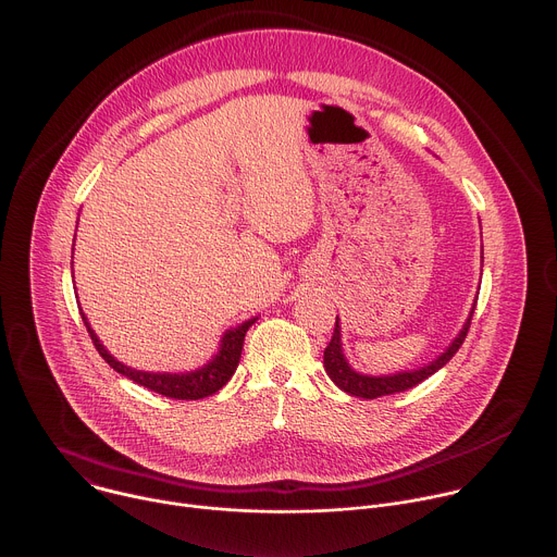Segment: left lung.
Segmentation results:
<instances>
[{
  "instance_id": "1",
  "label": "left lung",
  "mask_w": 557,
  "mask_h": 557,
  "mask_svg": "<svg viewBox=\"0 0 557 557\" xmlns=\"http://www.w3.org/2000/svg\"><path fill=\"white\" fill-rule=\"evenodd\" d=\"M472 312H474V308H472ZM472 312H470L463 330L459 332V336L450 343V347L442 356H437L431 364H426L422 369H416V372H400V374H394V376H362V374L354 372V369L347 364V360L343 356V349H341V330H338V317H336L332 338L323 349V367H325L330 381L338 389H343L345 394L356 396V398L374 400V398H381V396H392V394L413 389L416 385H420L422 381L433 376L437 369H442L457 354V349L463 345V341L468 336V330H470V323H472Z\"/></svg>"
}]
</instances>
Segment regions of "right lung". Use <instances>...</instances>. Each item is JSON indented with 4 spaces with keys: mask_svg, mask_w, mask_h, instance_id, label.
I'll return each instance as SVG.
<instances>
[{
    "mask_svg": "<svg viewBox=\"0 0 557 557\" xmlns=\"http://www.w3.org/2000/svg\"><path fill=\"white\" fill-rule=\"evenodd\" d=\"M83 321H85V327L98 349V354L115 369L117 374L126 376L128 381L154 392V394H161L165 398H174V400H201V398H208L212 394H216L219 389H223L230 379L234 376L236 367L240 362V354H243V343H245V334L247 330L256 323V319H249L245 321L243 325L230 330L225 336H223V343H221V349L219 354L212 358V362H208L206 367L197 369V372H188V374H150V372H137V369H131L126 364H122L120 360H115L104 347L102 343L98 341L96 332L89 327L87 323V317L81 312Z\"/></svg>",
    "mask_w": 557,
    "mask_h": 557,
    "instance_id": "right-lung-1",
    "label": "right lung"
}]
</instances>
